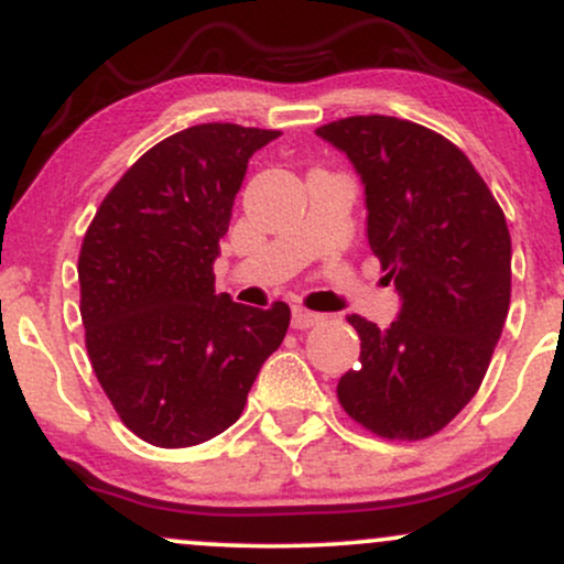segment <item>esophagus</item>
I'll return each instance as SVG.
<instances>
[{
  "label": "esophagus",
  "mask_w": 564,
  "mask_h": 564,
  "mask_svg": "<svg viewBox=\"0 0 564 564\" xmlns=\"http://www.w3.org/2000/svg\"><path fill=\"white\" fill-rule=\"evenodd\" d=\"M323 321L321 313H310L304 307H294V315H291V326L294 328H313Z\"/></svg>",
  "instance_id": "obj_1"
}]
</instances>
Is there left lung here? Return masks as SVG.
I'll list each match as a JSON object with an SVG mask.
<instances>
[{
	"label": "left lung",
	"instance_id": "obj_1",
	"mask_svg": "<svg viewBox=\"0 0 564 564\" xmlns=\"http://www.w3.org/2000/svg\"><path fill=\"white\" fill-rule=\"evenodd\" d=\"M315 134L352 161L366 187L368 246L400 294L387 328L349 315L360 364L336 394L387 440L443 430L480 390L511 296V238L471 161L413 121L349 116Z\"/></svg>",
	"mask_w": 564,
	"mask_h": 564
}]
</instances>
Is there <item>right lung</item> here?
<instances>
[{"instance_id": "right-lung-1", "label": "right lung", "mask_w": 564, "mask_h": 564, "mask_svg": "<svg viewBox=\"0 0 564 564\" xmlns=\"http://www.w3.org/2000/svg\"><path fill=\"white\" fill-rule=\"evenodd\" d=\"M275 129L198 124L161 140L102 198L79 254L89 364L119 419L159 448L238 422L291 310L215 294L219 238Z\"/></svg>"}]
</instances>
